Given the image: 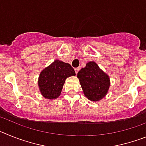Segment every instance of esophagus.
Listing matches in <instances>:
<instances>
[{
  "mask_svg": "<svg viewBox=\"0 0 146 146\" xmlns=\"http://www.w3.org/2000/svg\"><path fill=\"white\" fill-rule=\"evenodd\" d=\"M79 70H80V67H77V68H75V69H74V71H75L76 74H77V72H79Z\"/></svg>",
  "mask_w": 146,
  "mask_h": 146,
  "instance_id": "1",
  "label": "esophagus"
}]
</instances>
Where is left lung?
Here are the masks:
<instances>
[{"instance_id":"8db88e82","label":"left lung","mask_w":146,"mask_h":146,"mask_svg":"<svg viewBox=\"0 0 146 146\" xmlns=\"http://www.w3.org/2000/svg\"><path fill=\"white\" fill-rule=\"evenodd\" d=\"M77 77L84 95L89 100L99 101L108 94L110 85L109 76L94 61L87 63L77 73Z\"/></svg>"}]
</instances>
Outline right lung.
<instances>
[{"instance_id":"add662e5","label":"right lung","mask_w":146,"mask_h":146,"mask_svg":"<svg viewBox=\"0 0 146 146\" xmlns=\"http://www.w3.org/2000/svg\"><path fill=\"white\" fill-rule=\"evenodd\" d=\"M75 74L70 64L55 60L40 73L38 80L40 92L45 99H56L60 96L66 79Z\"/></svg>"}]
</instances>
